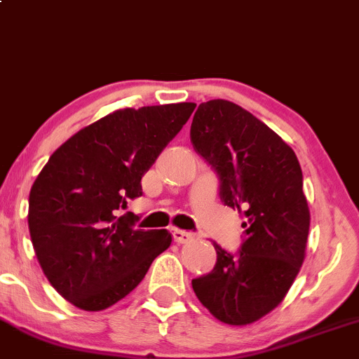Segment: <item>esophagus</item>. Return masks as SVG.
<instances>
[{"label": "esophagus", "instance_id": "esophagus-1", "mask_svg": "<svg viewBox=\"0 0 359 359\" xmlns=\"http://www.w3.org/2000/svg\"><path fill=\"white\" fill-rule=\"evenodd\" d=\"M171 233H172V239H175L178 244L190 243L193 237H195V233L187 232V231H181V229H176V227L171 229Z\"/></svg>", "mask_w": 359, "mask_h": 359}]
</instances>
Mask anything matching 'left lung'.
Returning <instances> with one entry per match:
<instances>
[{
  "instance_id": "obj_1",
  "label": "left lung",
  "mask_w": 359,
  "mask_h": 359,
  "mask_svg": "<svg viewBox=\"0 0 359 359\" xmlns=\"http://www.w3.org/2000/svg\"><path fill=\"white\" fill-rule=\"evenodd\" d=\"M190 139L219 175L220 198L245 219L239 255L213 243L215 268L193 290L224 324H252L283 302L305 259L310 212L300 163L276 132L227 100L200 104Z\"/></svg>"
}]
</instances>
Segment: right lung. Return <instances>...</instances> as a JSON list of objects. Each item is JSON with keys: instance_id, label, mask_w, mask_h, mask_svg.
I'll return each mask as SVG.
<instances>
[{"instance_id": "obj_1", "label": "right lung", "mask_w": 359, "mask_h": 359, "mask_svg": "<svg viewBox=\"0 0 359 359\" xmlns=\"http://www.w3.org/2000/svg\"><path fill=\"white\" fill-rule=\"evenodd\" d=\"M195 103L123 108L76 132L34 181L28 229L43 275L74 307L98 312L146 276L171 233L122 215L140 180L188 122Z\"/></svg>"}]
</instances>
